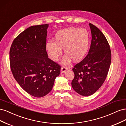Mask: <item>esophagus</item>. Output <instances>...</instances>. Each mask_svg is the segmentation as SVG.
<instances>
[{"label": "esophagus", "instance_id": "obj_1", "mask_svg": "<svg viewBox=\"0 0 126 126\" xmlns=\"http://www.w3.org/2000/svg\"><path fill=\"white\" fill-rule=\"evenodd\" d=\"M68 70V68L66 67H62V68H61V72L62 73H64L67 70Z\"/></svg>", "mask_w": 126, "mask_h": 126}]
</instances>
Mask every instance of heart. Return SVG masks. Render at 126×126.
Returning a JSON list of instances; mask_svg holds the SVG:
<instances>
[{"mask_svg": "<svg viewBox=\"0 0 126 126\" xmlns=\"http://www.w3.org/2000/svg\"><path fill=\"white\" fill-rule=\"evenodd\" d=\"M89 46V33L85 29L70 27L60 30L54 37V42L49 41L45 48L48 55L53 61H57L63 48L66 55L62 62L69 63L71 59L75 62L81 61L86 56Z\"/></svg>", "mask_w": 126, "mask_h": 126, "instance_id": "1", "label": "heart"}]
</instances>
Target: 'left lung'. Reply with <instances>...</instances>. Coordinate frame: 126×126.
<instances>
[{
    "mask_svg": "<svg viewBox=\"0 0 126 126\" xmlns=\"http://www.w3.org/2000/svg\"><path fill=\"white\" fill-rule=\"evenodd\" d=\"M91 43L88 54L72 69L75 77L71 82L79 94L89 96L100 88L108 75L111 63V50L104 34L96 26L89 24Z\"/></svg>",
    "mask_w": 126,
    "mask_h": 126,
    "instance_id": "obj_1",
    "label": "left lung"
}]
</instances>
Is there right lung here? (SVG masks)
Listing matches in <instances>:
<instances>
[{"label":"right lung","mask_w":126,"mask_h":126,"mask_svg":"<svg viewBox=\"0 0 126 126\" xmlns=\"http://www.w3.org/2000/svg\"><path fill=\"white\" fill-rule=\"evenodd\" d=\"M48 24L32 26L15 38L9 52L15 79L28 94L40 98L50 92L60 66L48 58L45 48Z\"/></svg>","instance_id":"add662e5"}]
</instances>
